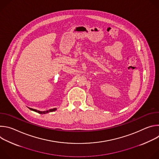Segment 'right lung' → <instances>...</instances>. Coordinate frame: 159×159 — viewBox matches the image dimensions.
Returning <instances> with one entry per match:
<instances>
[{
    "instance_id": "add662e5",
    "label": "right lung",
    "mask_w": 159,
    "mask_h": 159,
    "mask_svg": "<svg viewBox=\"0 0 159 159\" xmlns=\"http://www.w3.org/2000/svg\"><path fill=\"white\" fill-rule=\"evenodd\" d=\"M29 109L30 110H32L33 111H35L36 112H38L39 113V114H47V113L48 112H53V111H55L57 110V108H53V109H49L48 111H39V110H37V109H32V108H30L29 107Z\"/></svg>"
}]
</instances>
